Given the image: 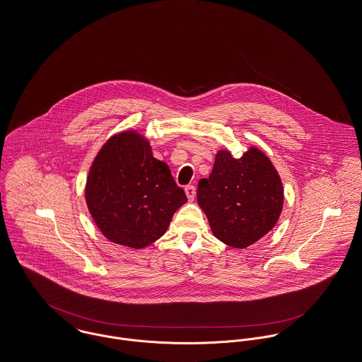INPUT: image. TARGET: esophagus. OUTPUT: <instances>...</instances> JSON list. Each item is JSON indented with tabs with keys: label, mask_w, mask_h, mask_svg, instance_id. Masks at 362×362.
I'll return each instance as SVG.
<instances>
[{
	"label": "esophagus",
	"mask_w": 362,
	"mask_h": 362,
	"mask_svg": "<svg viewBox=\"0 0 362 362\" xmlns=\"http://www.w3.org/2000/svg\"><path fill=\"white\" fill-rule=\"evenodd\" d=\"M185 192H186V195H187V198L190 199V201H193L195 197V187L193 185H189V186H186L185 187Z\"/></svg>",
	"instance_id": "1"
}]
</instances>
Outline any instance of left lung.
I'll return each instance as SVG.
<instances>
[{"instance_id":"1","label":"left lung","mask_w":362,"mask_h":362,"mask_svg":"<svg viewBox=\"0 0 362 362\" xmlns=\"http://www.w3.org/2000/svg\"><path fill=\"white\" fill-rule=\"evenodd\" d=\"M197 201L214 235L244 250L276 226L284 189L277 169L259 148L250 147L240 158L219 150L209 177L198 182Z\"/></svg>"}]
</instances>
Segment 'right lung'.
Segmentation results:
<instances>
[{
  "mask_svg": "<svg viewBox=\"0 0 362 362\" xmlns=\"http://www.w3.org/2000/svg\"><path fill=\"white\" fill-rule=\"evenodd\" d=\"M85 199L107 240L140 250L164 235L187 197L167 164L153 157L148 140L125 131L107 140L95 157Z\"/></svg>",
  "mask_w": 362,
  "mask_h": 362,
  "instance_id": "1",
  "label": "right lung"
}]
</instances>
